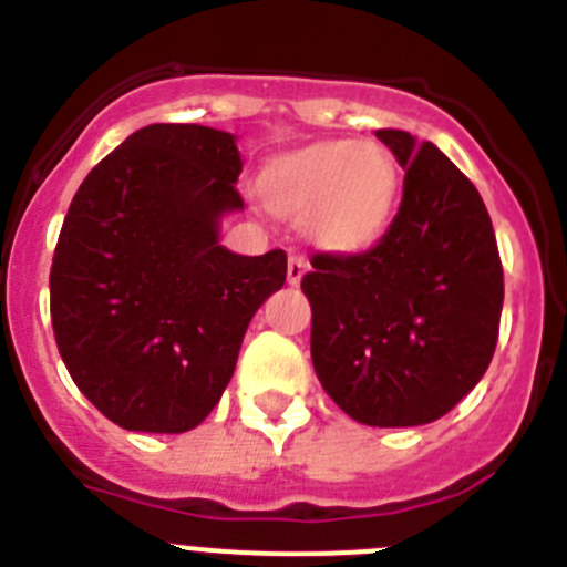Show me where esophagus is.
Returning a JSON list of instances; mask_svg holds the SVG:
<instances>
[{
    "mask_svg": "<svg viewBox=\"0 0 567 567\" xmlns=\"http://www.w3.org/2000/svg\"><path fill=\"white\" fill-rule=\"evenodd\" d=\"M307 258H303V255H289V260H287V280L289 284H292V287H298L300 284V278H303V275H307Z\"/></svg>",
    "mask_w": 567,
    "mask_h": 567,
    "instance_id": "esophagus-1",
    "label": "esophagus"
}]
</instances>
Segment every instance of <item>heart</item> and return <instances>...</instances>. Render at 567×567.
Here are the masks:
<instances>
[{
	"label": "heart",
	"mask_w": 567,
	"mask_h": 567,
	"mask_svg": "<svg viewBox=\"0 0 567 567\" xmlns=\"http://www.w3.org/2000/svg\"><path fill=\"white\" fill-rule=\"evenodd\" d=\"M400 173L378 142H320L280 158L264 178L272 213L309 221L329 252H363L385 233L398 202Z\"/></svg>",
	"instance_id": "heart-1"
}]
</instances>
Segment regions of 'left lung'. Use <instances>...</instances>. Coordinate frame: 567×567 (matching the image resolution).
<instances>
[{
	"label": "left lung",
	"mask_w": 567,
	"mask_h": 567,
	"mask_svg": "<svg viewBox=\"0 0 567 567\" xmlns=\"http://www.w3.org/2000/svg\"><path fill=\"white\" fill-rule=\"evenodd\" d=\"M405 169L372 249L315 252L312 363L329 398L378 429L434 423L480 383L503 312V264L477 187L432 142L378 130Z\"/></svg>",
	"instance_id": "obj_1"
}]
</instances>
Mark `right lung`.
<instances>
[{"label":"right lung","instance_id":"right-lung-1","mask_svg":"<svg viewBox=\"0 0 567 567\" xmlns=\"http://www.w3.org/2000/svg\"><path fill=\"white\" fill-rule=\"evenodd\" d=\"M235 135L150 124L90 169L50 267V320L79 392L127 432L182 434L221 400L287 252L235 255Z\"/></svg>","mask_w":567,"mask_h":567}]
</instances>
